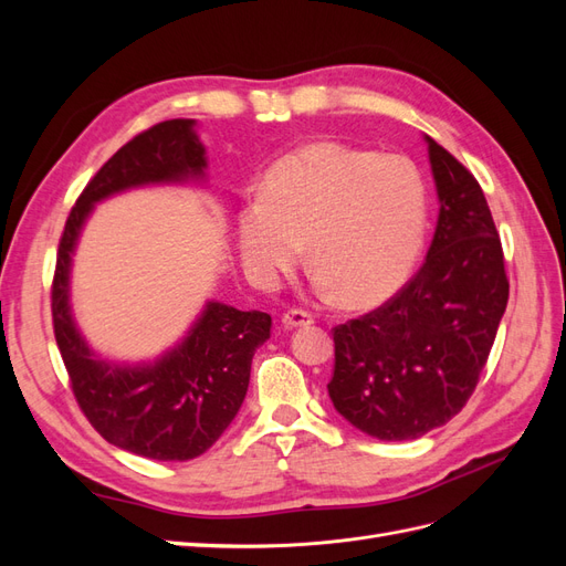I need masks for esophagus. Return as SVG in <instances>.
<instances>
[{
  "instance_id": "esophagus-1",
  "label": "esophagus",
  "mask_w": 566,
  "mask_h": 566,
  "mask_svg": "<svg viewBox=\"0 0 566 566\" xmlns=\"http://www.w3.org/2000/svg\"><path fill=\"white\" fill-rule=\"evenodd\" d=\"M312 323H314V316L310 312H302V310H293L283 316V325L290 331L302 328V325H312Z\"/></svg>"
}]
</instances>
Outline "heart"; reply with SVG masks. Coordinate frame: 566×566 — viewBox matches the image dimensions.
<instances>
[{
  "label": "heart",
  "instance_id": "obj_1",
  "mask_svg": "<svg viewBox=\"0 0 566 566\" xmlns=\"http://www.w3.org/2000/svg\"><path fill=\"white\" fill-rule=\"evenodd\" d=\"M424 227V186L408 160L316 142L271 165L262 196L238 210L235 235L256 285H276L306 243L321 285L366 306L403 285Z\"/></svg>",
  "mask_w": 566,
  "mask_h": 566
}]
</instances>
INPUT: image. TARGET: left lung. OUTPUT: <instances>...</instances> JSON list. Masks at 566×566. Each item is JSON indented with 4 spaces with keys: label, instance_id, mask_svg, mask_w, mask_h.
Segmentation results:
<instances>
[{
    "label": "left lung",
    "instance_id": "1",
    "mask_svg": "<svg viewBox=\"0 0 566 566\" xmlns=\"http://www.w3.org/2000/svg\"><path fill=\"white\" fill-rule=\"evenodd\" d=\"M422 139L439 200L427 260L397 297L333 335L331 401L380 441L418 439L460 413L510 295L482 186L432 136Z\"/></svg>",
    "mask_w": 566,
    "mask_h": 566
}]
</instances>
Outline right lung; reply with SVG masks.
Masks as SVG:
<instances>
[{
  "mask_svg": "<svg viewBox=\"0 0 566 566\" xmlns=\"http://www.w3.org/2000/svg\"><path fill=\"white\" fill-rule=\"evenodd\" d=\"M146 186H208L196 119H167L134 136L84 188L59 245L51 314L75 399L94 430L134 455L184 462L208 451L241 410L271 316L208 300L181 339L156 358L117 361L90 345L71 302L82 231L98 202Z\"/></svg>",
  "mask_w": 566,
  "mask_h": 566,
  "instance_id": "1",
  "label": "right lung"
}]
</instances>
